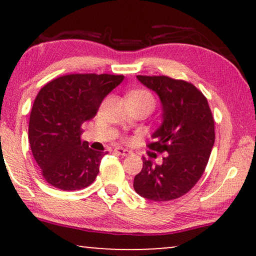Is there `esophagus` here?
I'll use <instances>...</instances> for the list:
<instances>
[{
    "label": "esophagus",
    "mask_w": 256,
    "mask_h": 256,
    "mask_svg": "<svg viewBox=\"0 0 256 256\" xmlns=\"http://www.w3.org/2000/svg\"><path fill=\"white\" fill-rule=\"evenodd\" d=\"M114 152H116V154H118V155H121V156H128L129 154H130V152H128V150H126L124 148H115Z\"/></svg>",
    "instance_id": "obj_1"
}]
</instances>
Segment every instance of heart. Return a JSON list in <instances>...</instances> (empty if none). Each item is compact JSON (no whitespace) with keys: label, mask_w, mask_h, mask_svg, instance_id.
<instances>
[{"label":"heart","mask_w":256,"mask_h":256,"mask_svg":"<svg viewBox=\"0 0 256 256\" xmlns=\"http://www.w3.org/2000/svg\"><path fill=\"white\" fill-rule=\"evenodd\" d=\"M127 99L128 102L136 104H148L152 108H154V104H155V99H154L152 94L146 90H132L128 94Z\"/></svg>","instance_id":"heart-1"}]
</instances>
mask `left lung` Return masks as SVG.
<instances>
[{"instance_id":"8db88e82","label":"left lung","mask_w":256,"mask_h":256,"mask_svg":"<svg viewBox=\"0 0 256 256\" xmlns=\"http://www.w3.org/2000/svg\"><path fill=\"white\" fill-rule=\"evenodd\" d=\"M136 78L160 100L162 124L148 148L166 155L160 166L143 157L134 188L150 200H172L190 191L204 174L214 144V120L208 99L192 84L166 76Z\"/></svg>"}]
</instances>
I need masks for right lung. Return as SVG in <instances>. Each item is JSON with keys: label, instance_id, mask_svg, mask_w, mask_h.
Wrapping results in <instances>:
<instances>
[{"label": "right lung", "instance_id": "1", "mask_svg": "<svg viewBox=\"0 0 256 256\" xmlns=\"http://www.w3.org/2000/svg\"><path fill=\"white\" fill-rule=\"evenodd\" d=\"M124 76L68 74L43 86L29 121L31 152L44 180L64 191L87 188L96 180L104 152L82 141V126L96 116L101 102Z\"/></svg>", "mask_w": 256, "mask_h": 256}]
</instances>
